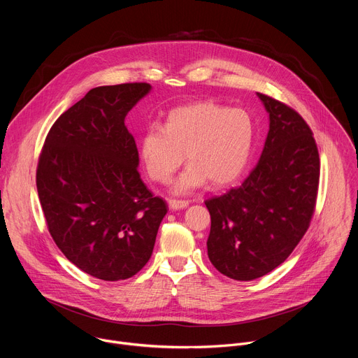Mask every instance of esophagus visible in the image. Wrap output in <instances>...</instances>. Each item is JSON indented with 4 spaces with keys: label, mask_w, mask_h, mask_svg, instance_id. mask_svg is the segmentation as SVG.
I'll list each match as a JSON object with an SVG mask.
<instances>
[{
    "label": "esophagus",
    "mask_w": 358,
    "mask_h": 358,
    "mask_svg": "<svg viewBox=\"0 0 358 358\" xmlns=\"http://www.w3.org/2000/svg\"><path fill=\"white\" fill-rule=\"evenodd\" d=\"M169 207L173 211L184 210L188 207V201H180V199H169Z\"/></svg>",
    "instance_id": "1"
}]
</instances>
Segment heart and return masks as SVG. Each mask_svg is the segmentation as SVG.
Here are the masks:
<instances>
[{
  "label": "heart",
  "instance_id": "obj_1",
  "mask_svg": "<svg viewBox=\"0 0 358 358\" xmlns=\"http://www.w3.org/2000/svg\"><path fill=\"white\" fill-rule=\"evenodd\" d=\"M255 140L252 117L242 109L198 101L171 110L163 124H151L140 138V160L150 180L166 184L184 162L189 166L173 184L189 194L208 181L224 187L246 167Z\"/></svg>",
  "mask_w": 358,
  "mask_h": 358
}]
</instances>
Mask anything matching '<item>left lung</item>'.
Segmentation results:
<instances>
[{"mask_svg":"<svg viewBox=\"0 0 358 358\" xmlns=\"http://www.w3.org/2000/svg\"><path fill=\"white\" fill-rule=\"evenodd\" d=\"M257 94L269 115L261 159L238 188L206 201L208 258L235 280L258 279L286 261L309 228L320 176L309 126L280 101Z\"/></svg>","mask_w":358,"mask_h":358,"instance_id":"1","label":"left lung"}]
</instances>
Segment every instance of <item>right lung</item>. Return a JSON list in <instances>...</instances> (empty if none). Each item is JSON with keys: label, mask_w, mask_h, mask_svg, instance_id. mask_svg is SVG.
Segmentation results:
<instances>
[{"label": "right lung", "mask_w": 358, "mask_h": 358, "mask_svg": "<svg viewBox=\"0 0 358 358\" xmlns=\"http://www.w3.org/2000/svg\"><path fill=\"white\" fill-rule=\"evenodd\" d=\"M148 83L90 89L50 127L36 170L41 207L55 243L85 273L134 276L150 259L167 203L138 174L127 113Z\"/></svg>", "instance_id": "obj_1"}]
</instances>
